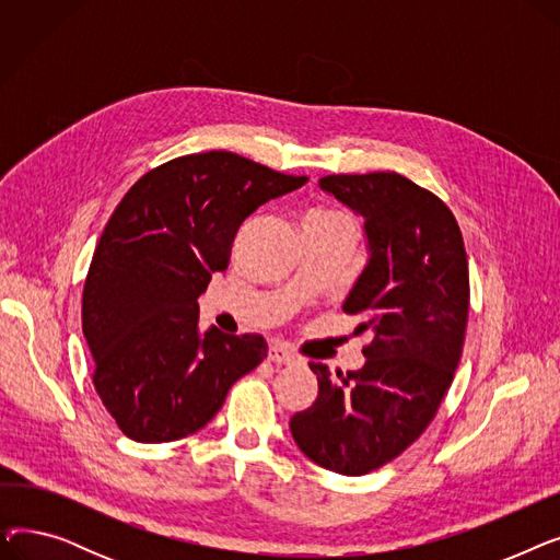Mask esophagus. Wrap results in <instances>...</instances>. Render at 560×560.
I'll list each match as a JSON object with an SVG mask.
<instances>
[{
  "label": "esophagus",
  "instance_id": "obj_1",
  "mask_svg": "<svg viewBox=\"0 0 560 560\" xmlns=\"http://www.w3.org/2000/svg\"><path fill=\"white\" fill-rule=\"evenodd\" d=\"M268 359L272 363H277V365H295V363H300V359L292 354V351L288 347H283V345H272L270 351H268Z\"/></svg>",
  "mask_w": 560,
  "mask_h": 560
}]
</instances>
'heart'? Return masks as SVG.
I'll return each mask as SVG.
<instances>
[{"mask_svg": "<svg viewBox=\"0 0 560 560\" xmlns=\"http://www.w3.org/2000/svg\"><path fill=\"white\" fill-rule=\"evenodd\" d=\"M342 222H351V220L336 209H313L306 215L304 226H327V224H342Z\"/></svg>", "mask_w": 560, "mask_h": 560, "instance_id": "obj_1", "label": "heart"}]
</instances>
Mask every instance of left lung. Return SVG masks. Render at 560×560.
Segmentation results:
<instances>
[{
	"label": "left lung",
	"mask_w": 560,
	"mask_h": 560,
	"mask_svg": "<svg viewBox=\"0 0 560 560\" xmlns=\"http://www.w3.org/2000/svg\"><path fill=\"white\" fill-rule=\"evenodd\" d=\"M319 188L361 215L368 265L342 311L370 331L365 365L308 363L317 399L290 418L319 467L361 477L413 445L452 386L463 354L469 277L463 235L443 199L397 172L331 174Z\"/></svg>",
	"instance_id": "obj_1"
}]
</instances>
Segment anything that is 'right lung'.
Returning <instances> with one entry per match:
<instances>
[{
	"label": "right lung",
	"instance_id": "right-lung-1",
	"mask_svg": "<svg viewBox=\"0 0 560 560\" xmlns=\"http://www.w3.org/2000/svg\"><path fill=\"white\" fill-rule=\"evenodd\" d=\"M306 182L206 152L147 172L117 203L85 277L81 322L95 390L136 443L197 433L268 357L262 336L201 334L197 300L226 270L241 224Z\"/></svg>",
	"mask_w": 560,
	"mask_h": 560
}]
</instances>
